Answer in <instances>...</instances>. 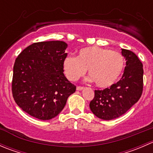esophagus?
Returning a JSON list of instances; mask_svg holds the SVG:
<instances>
[{
  "instance_id": "1",
  "label": "esophagus",
  "mask_w": 153,
  "mask_h": 153,
  "mask_svg": "<svg viewBox=\"0 0 153 153\" xmlns=\"http://www.w3.org/2000/svg\"><path fill=\"white\" fill-rule=\"evenodd\" d=\"M84 89V87H83V86H78L76 87V89L77 90H78V91H80V90H82V89Z\"/></svg>"
}]
</instances>
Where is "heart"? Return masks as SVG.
Here are the masks:
<instances>
[{
  "label": "heart",
  "mask_w": 153,
  "mask_h": 153,
  "mask_svg": "<svg viewBox=\"0 0 153 153\" xmlns=\"http://www.w3.org/2000/svg\"><path fill=\"white\" fill-rule=\"evenodd\" d=\"M124 58L121 53L98 47L81 49L77 57L69 55L63 62V69L69 81L79 79L88 70L89 81L100 88L113 85L122 73Z\"/></svg>",
  "instance_id": "b5f03b06"
}]
</instances>
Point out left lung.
<instances>
[{"instance_id":"left-lung-1","label":"left lung","mask_w":153,"mask_h":153,"mask_svg":"<svg viewBox=\"0 0 153 153\" xmlns=\"http://www.w3.org/2000/svg\"><path fill=\"white\" fill-rule=\"evenodd\" d=\"M126 60L124 74L119 81L103 90H95L89 107L103 120H112L126 113L140 99L143 91V64L132 51L122 49Z\"/></svg>"}]
</instances>
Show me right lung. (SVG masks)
Returning <instances> with one entry per match:
<instances>
[{
	"mask_svg": "<svg viewBox=\"0 0 153 153\" xmlns=\"http://www.w3.org/2000/svg\"><path fill=\"white\" fill-rule=\"evenodd\" d=\"M67 44L52 41L34 43L15 60L12 82V96L20 108L38 119L56 117L76 86L64 74Z\"/></svg>",
	"mask_w": 153,
	"mask_h": 153,
	"instance_id": "right-lung-1",
	"label": "right lung"
}]
</instances>
